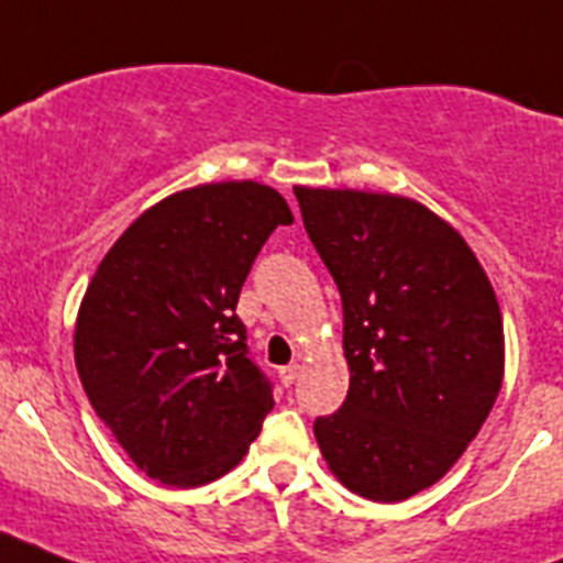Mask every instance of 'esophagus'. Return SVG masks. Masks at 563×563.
<instances>
[{
	"label": "esophagus",
	"mask_w": 563,
	"mask_h": 563,
	"mask_svg": "<svg viewBox=\"0 0 563 563\" xmlns=\"http://www.w3.org/2000/svg\"><path fill=\"white\" fill-rule=\"evenodd\" d=\"M298 375H301V366H298V363H290V366H282V369H278V380L285 383V386H292V383L298 380Z\"/></svg>",
	"instance_id": "34e87169"
}]
</instances>
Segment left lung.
Returning a JSON list of instances; mask_svg holds the SVG:
<instances>
[{
	"label": "left lung",
	"instance_id": "left-lung-1",
	"mask_svg": "<svg viewBox=\"0 0 563 563\" xmlns=\"http://www.w3.org/2000/svg\"><path fill=\"white\" fill-rule=\"evenodd\" d=\"M343 305L350 391L318 449L352 494L402 501L449 474L505 377L496 292L465 239L409 197L296 186Z\"/></svg>",
	"mask_w": 563,
	"mask_h": 563
}]
</instances>
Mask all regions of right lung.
Listing matches in <instances>:
<instances>
[{
  "mask_svg": "<svg viewBox=\"0 0 563 563\" xmlns=\"http://www.w3.org/2000/svg\"><path fill=\"white\" fill-rule=\"evenodd\" d=\"M285 197L206 183L143 211L101 258L76 321V366L103 426L163 485L220 479L251 449L273 389L247 357L239 290Z\"/></svg>",
  "mask_w": 563,
  "mask_h": 563,
  "instance_id": "obj_1",
  "label": "right lung"
}]
</instances>
